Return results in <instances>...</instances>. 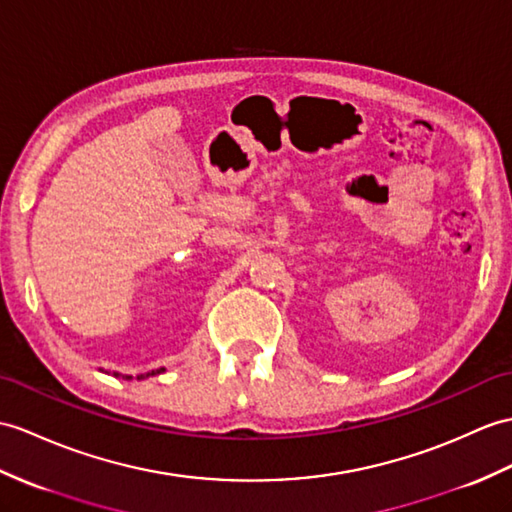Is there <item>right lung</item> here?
<instances>
[{
	"label": "right lung",
	"instance_id": "right-lung-1",
	"mask_svg": "<svg viewBox=\"0 0 512 512\" xmlns=\"http://www.w3.org/2000/svg\"><path fill=\"white\" fill-rule=\"evenodd\" d=\"M163 371H165V368H157V371H152V373H148V375H157V373H163ZM115 375H117V373H115ZM148 375H146V377H148ZM126 379H130V377H126ZM137 379H144V375H139Z\"/></svg>",
	"mask_w": 512,
	"mask_h": 512
}]
</instances>
